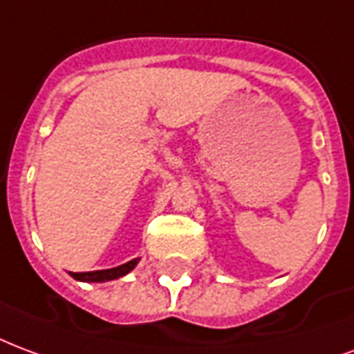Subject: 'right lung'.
<instances>
[{"label": "right lung", "mask_w": 354, "mask_h": 354, "mask_svg": "<svg viewBox=\"0 0 354 354\" xmlns=\"http://www.w3.org/2000/svg\"><path fill=\"white\" fill-rule=\"evenodd\" d=\"M138 264V259L130 260L122 266H117V268H111V270H97V272H84V273H71L75 279L79 281H88V283H103V281H113L122 277L128 272H131Z\"/></svg>", "instance_id": "obj_1"}]
</instances>
